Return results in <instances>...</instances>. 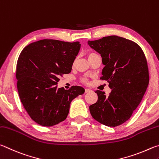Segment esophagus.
I'll list each match as a JSON object with an SVG mask.
<instances>
[{
  "mask_svg": "<svg viewBox=\"0 0 159 159\" xmlns=\"http://www.w3.org/2000/svg\"><path fill=\"white\" fill-rule=\"evenodd\" d=\"M90 91H91V90L89 89H85V93H89Z\"/></svg>",
  "mask_w": 159,
  "mask_h": 159,
  "instance_id": "34e87169",
  "label": "esophagus"
}]
</instances>
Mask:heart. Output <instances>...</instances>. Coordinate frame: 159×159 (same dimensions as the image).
Wrapping results in <instances>:
<instances>
[{"label": "heart", "instance_id": "obj_1", "mask_svg": "<svg viewBox=\"0 0 159 159\" xmlns=\"http://www.w3.org/2000/svg\"><path fill=\"white\" fill-rule=\"evenodd\" d=\"M95 55H96V54H94V53H90L89 54V58H91V57H93V56H95ZM82 81L84 82H87V78H84V79L82 80Z\"/></svg>", "mask_w": 159, "mask_h": 159}]
</instances>
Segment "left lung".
I'll return each instance as SVG.
<instances>
[{
	"instance_id": "left-lung-1",
	"label": "left lung",
	"mask_w": 159,
	"mask_h": 159,
	"mask_svg": "<svg viewBox=\"0 0 159 159\" xmlns=\"http://www.w3.org/2000/svg\"><path fill=\"white\" fill-rule=\"evenodd\" d=\"M88 44L101 54L105 66L101 79L112 89L108 96L96 91L98 101L89 106L91 115L105 126H119L130 119L148 87L146 57L137 43L116 35L89 40Z\"/></svg>"
}]
</instances>
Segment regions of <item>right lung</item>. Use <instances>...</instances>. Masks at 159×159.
Segmentation results:
<instances>
[{
	"label": "right lung",
	"instance_id": "right-lung-1",
	"mask_svg": "<svg viewBox=\"0 0 159 159\" xmlns=\"http://www.w3.org/2000/svg\"><path fill=\"white\" fill-rule=\"evenodd\" d=\"M80 42L38 40L22 50L16 63V77L21 101L30 117L43 126H52L66 119L71 101L84 93L72 86L58 88L59 77L71 72L79 53Z\"/></svg>",
	"mask_w": 159,
	"mask_h": 159
}]
</instances>
